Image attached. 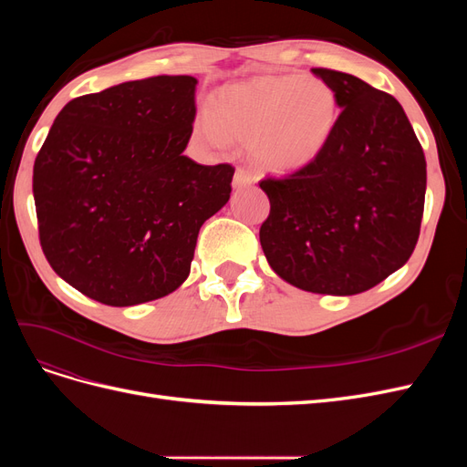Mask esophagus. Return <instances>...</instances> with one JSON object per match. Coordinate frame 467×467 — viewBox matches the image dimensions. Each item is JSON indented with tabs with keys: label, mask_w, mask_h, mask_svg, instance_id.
<instances>
[{
	"label": "esophagus",
	"mask_w": 467,
	"mask_h": 467,
	"mask_svg": "<svg viewBox=\"0 0 467 467\" xmlns=\"http://www.w3.org/2000/svg\"><path fill=\"white\" fill-rule=\"evenodd\" d=\"M253 182H255V175H253L249 169L239 167L237 171H235V175H234V187L235 189H244V187L253 185Z\"/></svg>",
	"instance_id": "1"
}]
</instances>
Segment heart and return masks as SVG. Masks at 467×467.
<instances>
[{"label": "heart", "mask_w": 467, "mask_h": 467, "mask_svg": "<svg viewBox=\"0 0 467 467\" xmlns=\"http://www.w3.org/2000/svg\"><path fill=\"white\" fill-rule=\"evenodd\" d=\"M338 120L337 95L314 76H271L218 91L212 110L196 119L194 134L223 148L249 144L253 161L266 171L292 173L327 150Z\"/></svg>", "instance_id": "obj_1"}]
</instances>
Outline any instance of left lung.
<instances>
[{"instance_id":"obj_1","label":"left lung","mask_w":467,"mask_h":467,"mask_svg":"<svg viewBox=\"0 0 467 467\" xmlns=\"http://www.w3.org/2000/svg\"><path fill=\"white\" fill-rule=\"evenodd\" d=\"M312 72L337 95V129L314 163L259 182L271 202L259 239L268 265L292 286L352 296L411 257L427 161L395 97L337 69Z\"/></svg>"}]
</instances>
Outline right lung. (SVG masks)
Wrapping results in <instances>:
<instances>
[{"label":"right lung","instance_id":"1","mask_svg":"<svg viewBox=\"0 0 467 467\" xmlns=\"http://www.w3.org/2000/svg\"><path fill=\"white\" fill-rule=\"evenodd\" d=\"M192 76H155L81 95L56 117L33 169L38 239L67 285L107 306L177 290L201 225L230 201V163L185 151Z\"/></svg>","mask_w":467,"mask_h":467}]
</instances>
